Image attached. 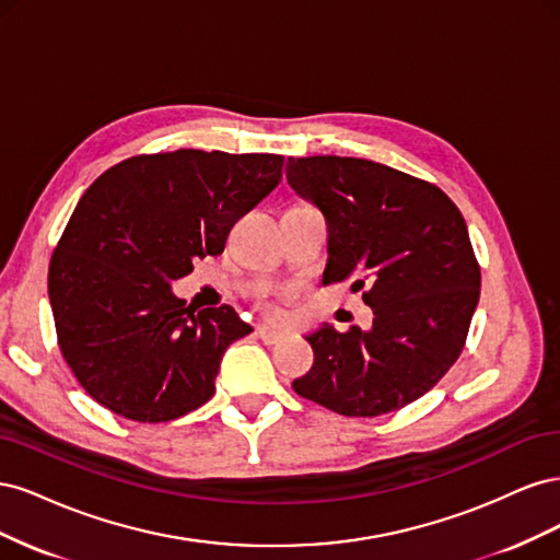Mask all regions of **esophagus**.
Wrapping results in <instances>:
<instances>
[{
  "mask_svg": "<svg viewBox=\"0 0 560 560\" xmlns=\"http://www.w3.org/2000/svg\"><path fill=\"white\" fill-rule=\"evenodd\" d=\"M257 334H259L261 341H264V343H268V346L280 343L282 338H284V334H282V331H278V329H270V327H259V329H257Z\"/></svg>",
  "mask_w": 560,
  "mask_h": 560,
  "instance_id": "obj_1",
  "label": "esophagus"
}]
</instances>
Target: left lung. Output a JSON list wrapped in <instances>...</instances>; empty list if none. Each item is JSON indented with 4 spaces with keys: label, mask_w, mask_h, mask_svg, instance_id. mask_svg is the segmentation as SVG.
I'll use <instances>...</instances> for the list:
<instances>
[{
    "label": "left lung",
    "mask_w": 560,
    "mask_h": 560,
    "mask_svg": "<svg viewBox=\"0 0 560 560\" xmlns=\"http://www.w3.org/2000/svg\"><path fill=\"white\" fill-rule=\"evenodd\" d=\"M287 182L327 224L325 284L350 280L369 329L319 325L315 362L294 393L341 416L374 418L416 401L460 358L481 273L467 224L434 184L383 163L290 159Z\"/></svg>",
    "instance_id": "1"
}]
</instances>
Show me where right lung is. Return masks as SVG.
<instances>
[{
  "instance_id": "add662e5",
  "label": "right lung",
  "mask_w": 560,
  "mask_h": 560,
  "mask_svg": "<svg viewBox=\"0 0 560 560\" xmlns=\"http://www.w3.org/2000/svg\"><path fill=\"white\" fill-rule=\"evenodd\" d=\"M282 156L179 149L135 156L81 196L48 266L62 358L105 409L138 422L196 411L226 348L252 331L231 306L173 294L196 259L280 184Z\"/></svg>"
}]
</instances>
